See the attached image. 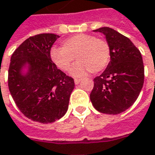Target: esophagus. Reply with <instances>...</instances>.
Instances as JSON below:
<instances>
[{
    "label": "esophagus",
    "instance_id": "obj_1",
    "mask_svg": "<svg viewBox=\"0 0 155 155\" xmlns=\"http://www.w3.org/2000/svg\"><path fill=\"white\" fill-rule=\"evenodd\" d=\"M81 79H74V83H75V85H77V84H79L80 82H81Z\"/></svg>",
    "mask_w": 155,
    "mask_h": 155
}]
</instances>
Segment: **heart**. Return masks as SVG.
Returning <instances> with one entry per match:
<instances>
[{
  "mask_svg": "<svg viewBox=\"0 0 155 155\" xmlns=\"http://www.w3.org/2000/svg\"><path fill=\"white\" fill-rule=\"evenodd\" d=\"M51 61L61 70L67 71L74 58L70 73L81 76L88 72L98 73L104 70L110 61V47L103 38L90 34H78L64 40L61 47H52Z\"/></svg>",
  "mask_w": 155,
  "mask_h": 155,
  "instance_id": "b5f03b06",
  "label": "heart"
}]
</instances>
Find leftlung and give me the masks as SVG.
Here are the masks:
<instances>
[{
	"label": "left lung",
	"mask_w": 155,
	"mask_h": 155,
	"mask_svg": "<svg viewBox=\"0 0 155 155\" xmlns=\"http://www.w3.org/2000/svg\"><path fill=\"white\" fill-rule=\"evenodd\" d=\"M110 47V62L99 76L94 78L90 94L93 107L101 113L118 114L129 108L138 97L144 82V66L140 51L116 30L103 27Z\"/></svg>",
	"instance_id": "8db88e82"
}]
</instances>
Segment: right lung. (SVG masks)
I'll return each instance as SVG.
<instances>
[{
    "label": "right lung",
    "mask_w": 155,
    "mask_h": 155,
    "mask_svg": "<svg viewBox=\"0 0 155 155\" xmlns=\"http://www.w3.org/2000/svg\"><path fill=\"white\" fill-rule=\"evenodd\" d=\"M58 37L40 34L28 38L12 53L8 69V87L16 105L26 117L43 124L66 114L74 88L73 78L51 59V48Z\"/></svg>",
    "instance_id": "obj_1"
}]
</instances>
